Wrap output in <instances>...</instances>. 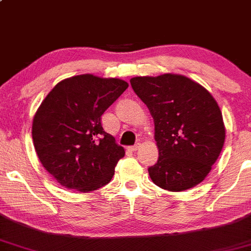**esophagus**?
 <instances>
[{
    "label": "esophagus",
    "mask_w": 251,
    "mask_h": 251,
    "mask_svg": "<svg viewBox=\"0 0 251 251\" xmlns=\"http://www.w3.org/2000/svg\"><path fill=\"white\" fill-rule=\"evenodd\" d=\"M140 148V144L139 143H138V144H135V145H133V146H131V148H128L129 150H131V151H137V150L138 149H139Z\"/></svg>",
    "instance_id": "esophagus-1"
}]
</instances>
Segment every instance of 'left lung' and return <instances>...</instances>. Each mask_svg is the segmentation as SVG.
Returning a JSON list of instances; mask_svg holds the SVG:
<instances>
[{
  "label": "left lung",
  "instance_id": "obj_1",
  "mask_svg": "<svg viewBox=\"0 0 251 251\" xmlns=\"http://www.w3.org/2000/svg\"><path fill=\"white\" fill-rule=\"evenodd\" d=\"M129 82L154 122L159 158L149 168L152 181L174 192L194 188L208 176L224 145L218 103L203 86L179 74L135 76Z\"/></svg>",
  "mask_w": 251,
  "mask_h": 251
}]
</instances>
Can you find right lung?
<instances>
[{"label": "right lung", "instance_id": "right-lung-1", "mask_svg": "<svg viewBox=\"0 0 251 251\" xmlns=\"http://www.w3.org/2000/svg\"><path fill=\"white\" fill-rule=\"evenodd\" d=\"M127 87L116 77L75 75L57 83L37 108L34 148L62 186L89 192L111 181L125 150L103 131L101 116Z\"/></svg>", "mask_w": 251, "mask_h": 251}]
</instances>
